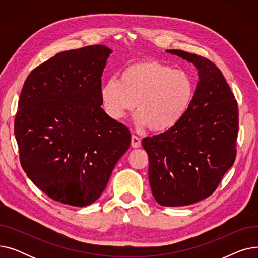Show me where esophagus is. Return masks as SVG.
<instances>
[{
	"instance_id": "obj_1",
	"label": "esophagus",
	"mask_w": 258,
	"mask_h": 258,
	"mask_svg": "<svg viewBox=\"0 0 258 258\" xmlns=\"http://www.w3.org/2000/svg\"><path fill=\"white\" fill-rule=\"evenodd\" d=\"M131 144L134 148H138L141 146V139L137 136H135V135H133L132 136V141H131Z\"/></svg>"
}]
</instances>
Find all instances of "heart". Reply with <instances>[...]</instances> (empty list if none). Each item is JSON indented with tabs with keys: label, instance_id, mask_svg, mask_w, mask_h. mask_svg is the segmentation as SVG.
I'll list each match as a JSON object with an SVG mask.
<instances>
[{
	"label": "heart",
	"instance_id": "heart-1",
	"mask_svg": "<svg viewBox=\"0 0 258 258\" xmlns=\"http://www.w3.org/2000/svg\"><path fill=\"white\" fill-rule=\"evenodd\" d=\"M194 92L192 79L185 71L150 59L130 64L119 79L105 81L100 96L112 119H122L136 106L135 120L139 126L165 132L185 116Z\"/></svg>",
	"mask_w": 258,
	"mask_h": 258
}]
</instances>
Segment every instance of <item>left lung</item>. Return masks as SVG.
<instances>
[{
  "mask_svg": "<svg viewBox=\"0 0 258 258\" xmlns=\"http://www.w3.org/2000/svg\"><path fill=\"white\" fill-rule=\"evenodd\" d=\"M166 52L192 62L199 83L177 125L146 137L148 178L158 204L191 205L211 196L236 157L238 106L221 70L209 59L182 50Z\"/></svg>",
  "mask_w": 258,
  "mask_h": 258,
  "instance_id": "8db88e82",
  "label": "left lung"
}]
</instances>
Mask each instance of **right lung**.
Wrapping results in <instances>:
<instances>
[{
    "instance_id": "right-lung-1",
    "label": "right lung",
    "mask_w": 258,
    "mask_h": 258,
    "mask_svg": "<svg viewBox=\"0 0 258 258\" xmlns=\"http://www.w3.org/2000/svg\"><path fill=\"white\" fill-rule=\"evenodd\" d=\"M112 50L93 45L57 53L27 77L15 119L21 165L52 200L85 207L104 190L128 150L131 133L101 107Z\"/></svg>"
}]
</instances>
